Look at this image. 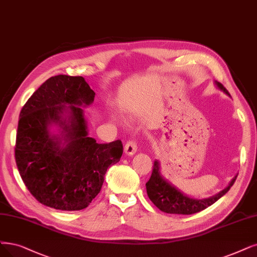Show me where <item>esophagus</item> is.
Masks as SVG:
<instances>
[{
  "label": "esophagus",
  "instance_id": "1",
  "mask_svg": "<svg viewBox=\"0 0 257 257\" xmlns=\"http://www.w3.org/2000/svg\"><path fill=\"white\" fill-rule=\"evenodd\" d=\"M137 143L135 141H129L126 143L125 147H123V151H125L126 156H134L137 153Z\"/></svg>",
  "mask_w": 257,
  "mask_h": 257
}]
</instances>
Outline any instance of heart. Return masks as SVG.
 Wrapping results in <instances>:
<instances>
[{
    "instance_id": "heart-1",
    "label": "heart",
    "mask_w": 257,
    "mask_h": 257,
    "mask_svg": "<svg viewBox=\"0 0 257 257\" xmlns=\"http://www.w3.org/2000/svg\"><path fill=\"white\" fill-rule=\"evenodd\" d=\"M110 117H111V119H116L115 115H113V114H111V115H110Z\"/></svg>"
}]
</instances>
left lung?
<instances>
[{
  "label": "left lung",
  "instance_id": "obj_1",
  "mask_svg": "<svg viewBox=\"0 0 257 257\" xmlns=\"http://www.w3.org/2000/svg\"><path fill=\"white\" fill-rule=\"evenodd\" d=\"M216 87L222 91L227 96H230V93L223 87L221 83L214 81ZM237 175L231 180L230 184L218 194L211 196L208 198H194L187 196L182 191L175 186L172 182H169L167 179L161 174L160 162L158 160L155 161L153 174L150 179L146 183V191L149 199L153 203L159 208L167 214H180V215H191L198 212L205 210L206 207L215 203L218 199H220L225 195L229 189L234 184Z\"/></svg>",
  "mask_w": 257,
  "mask_h": 257
}]
</instances>
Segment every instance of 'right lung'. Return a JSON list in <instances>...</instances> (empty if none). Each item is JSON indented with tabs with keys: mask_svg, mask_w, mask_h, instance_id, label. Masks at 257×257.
<instances>
[{
	"mask_svg": "<svg viewBox=\"0 0 257 257\" xmlns=\"http://www.w3.org/2000/svg\"><path fill=\"white\" fill-rule=\"evenodd\" d=\"M94 97L81 76L58 75L43 82L20 112L16 163L28 191L46 206L83 210L100 192L107 169L120 160L119 140L98 144L89 137L80 107Z\"/></svg>",
	"mask_w": 257,
	"mask_h": 257,
	"instance_id": "obj_1",
	"label": "right lung"
}]
</instances>
